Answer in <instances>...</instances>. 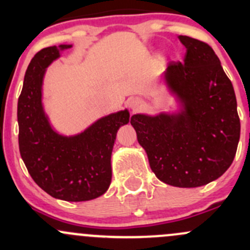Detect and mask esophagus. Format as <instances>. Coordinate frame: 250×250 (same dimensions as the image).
Returning a JSON list of instances; mask_svg holds the SVG:
<instances>
[{"mask_svg": "<svg viewBox=\"0 0 250 250\" xmlns=\"http://www.w3.org/2000/svg\"><path fill=\"white\" fill-rule=\"evenodd\" d=\"M130 106H132V109H137V107H138V104H137V103H133V104L130 105Z\"/></svg>", "mask_w": 250, "mask_h": 250, "instance_id": "1", "label": "esophagus"}]
</instances>
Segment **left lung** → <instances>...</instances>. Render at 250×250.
I'll list each match as a JSON object with an SVG mask.
<instances>
[{
    "instance_id": "obj_1",
    "label": "left lung",
    "mask_w": 250,
    "mask_h": 250,
    "mask_svg": "<svg viewBox=\"0 0 250 250\" xmlns=\"http://www.w3.org/2000/svg\"><path fill=\"white\" fill-rule=\"evenodd\" d=\"M184 62L168 65V83L185 104L176 117L134 115L130 123L147 153L155 175L178 188H197L215 180L232 163L241 123L232 83L213 48L179 36Z\"/></svg>"
}]
</instances>
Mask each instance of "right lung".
I'll return each mask as SVG.
<instances>
[{
    "instance_id": "right-lung-1",
    "label": "right lung",
    "mask_w": 250,
    "mask_h": 250,
    "mask_svg": "<svg viewBox=\"0 0 250 250\" xmlns=\"http://www.w3.org/2000/svg\"><path fill=\"white\" fill-rule=\"evenodd\" d=\"M47 47L35 54L27 66L18 100L19 150L35 183L52 197L70 202L89 201L106 192L111 184V152L116 133L129 121L127 110L106 116L77 137L53 132L41 104L44 69L59 57Z\"/></svg>"
}]
</instances>
